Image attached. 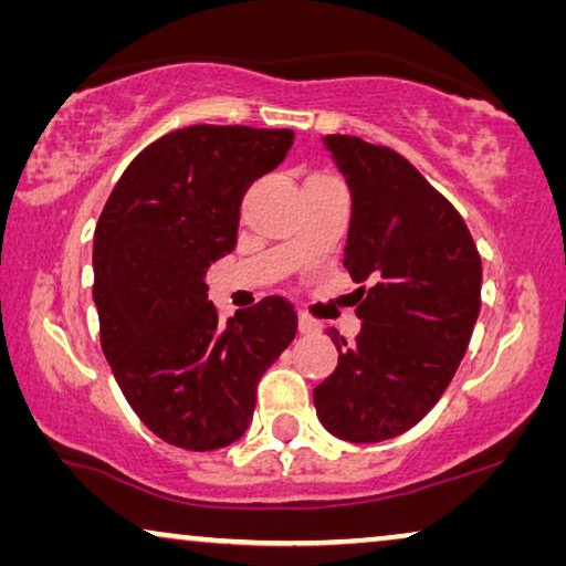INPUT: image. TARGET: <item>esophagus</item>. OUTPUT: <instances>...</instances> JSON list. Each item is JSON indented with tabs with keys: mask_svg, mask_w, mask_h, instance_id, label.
Returning <instances> with one entry per match:
<instances>
[{
	"mask_svg": "<svg viewBox=\"0 0 566 566\" xmlns=\"http://www.w3.org/2000/svg\"><path fill=\"white\" fill-rule=\"evenodd\" d=\"M298 332H301V335H316V332H322V324L316 322L314 316L301 312L298 314Z\"/></svg>",
	"mask_w": 566,
	"mask_h": 566,
	"instance_id": "34e87169",
	"label": "esophagus"
}]
</instances>
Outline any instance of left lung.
Wrapping results in <instances>:
<instances>
[{
  "label": "left lung",
  "mask_w": 566,
  "mask_h": 566,
  "mask_svg": "<svg viewBox=\"0 0 566 566\" xmlns=\"http://www.w3.org/2000/svg\"><path fill=\"white\" fill-rule=\"evenodd\" d=\"M350 188L343 265L360 289V335L335 329V374L314 389L324 428L378 443L415 428L436 407L474 332L482 260L461 213L389 146L324 138Z\"/></svg>",
  "instance_id": "obj_1"
}]
</instances>
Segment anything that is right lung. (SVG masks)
I'll return each mask as SVG.
<instances>
[{
  "mask_svg": "<svg viewBox=\"0 0 566 566\" xmlns=\"http://www.w3.org/2000/svg\"><path fill=\"white\" fill-rule=\"evenodd\" d=\"M289 128L190 126L126 167L95 229L99 345L123 397L154 436L216 451L250 428L258 381L296 337L281 296L223 324L206 270L237 247L250 185L285 159Z\"/></svg>",
  "mask_w": 566,
  "mask_h": 566,
  "instance_id": "right-lung-1",
  "label": "right lung"
}]
</instances>
